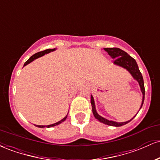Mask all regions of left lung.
Returning a JSON list of instances; mask_svg holds the SVG:
<instances>
[{"label":"left lung","instance_id":"obj_1","mask_svg":"<svg viewBox=\"0 0 160 160\" xmlns=\"http://www.w3.org/2000/svg\"><path fill=\"white\" fill-rule=\"evenodd\" d=\"M104 50L106 51L108 53L110 56L113 59H115L113 62V64L115 65L119 66V67L122 68L126 69V71H128L130 74L132 75L134 80H135L138 82V85L140 86V89L141 93H142V101H141V107L139 108V111L141 110V108H142L143 104H144V94H145V90H144V80H143L142 74H141V71H139L138 66L137 65V62L132 56H130L127 52H126L125 51L122 50L121 49L119 48H104ZM91 104H92V113L94 115L95 118L96 120H98L100 122L102 123L108 125V126H116V127H118V126H122L123 125L127 124L128 122H129L130 121L132 120L135 118V116L137 115V113H138L139 111H138V113L135 114V116L131 120L126 121V122H116V121L110 120L108 119L104 118V117H102L101 115H99L98 112L96 111V108H95V100L93 98L92 95H91Z\"/></svg>","mask_w":160,"mask_h":160}]
</instances>
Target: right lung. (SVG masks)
Listing matches in <instances>:
<instances>
[{
    "instance_id": "right-lung-1",
    "label": "right lung",
    "mask_w": 160,
    "mask_h": 160,
    "mask_svg": "<svg viewBox=\"0 0 160 160\" xmlns=\"http://www.w3.org/2000/svg\"><path fill=\"white\" fill-rule=\"evenodd\" d=\"M56 49V48H54V49H46L44 51H42V52H37L35 53L34 55H33L32 56H31L30 58H28V60H27L26 62H25V64H24V66L23 67H25V66H26L27 65H28V64H30L31 62H32L33 61H34V60L37 59V58H40V57H42L44 55L46 54H48V53L51 52H53V51H55ZM68 114L65 116V117H64L62 120H61L60 121H58V122H56V123H53V124H50V125H47V126H40V125H34V126H37V127H39V128H50V127H53V126H58V125L61 124L62 122H63L64 121H65L66 119H67L68 117Z\"/></svg>"
}]
</instances>
